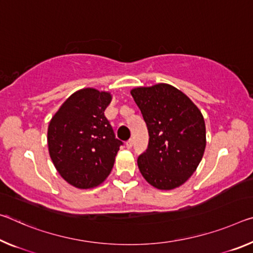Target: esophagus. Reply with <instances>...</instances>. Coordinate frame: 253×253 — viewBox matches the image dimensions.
Instances as JSON below:
<instances>
[{
	"mask_svg": "<svg viewBox=\"0 0 253 253\" xmlns=\"http://www.w3.org/2000/svg\"><path fill=\"white\" fill-rule=\"evenodd\" d=\"M131 146H133V139H129V141L126 142V147L131 148Z\"/></svg>",
	"mask_w": 253,
	"mask_h": 253,
	"instance_id": "esophagus-1",
	"label": "esophagus"
}]
</instances>
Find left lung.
<instances>
[{
  "instance_id": "left-lung-1",
  "label": "left lung",
  "mask_w": 253,
  "mask_h": 253,
  "mask_svg": "<svg viewBox=\"0 0 253 253\" xmlns=\"http://www.w3.org/2000/svg\"><path fill=\"white\" fill-rule=\"evenodd\" d=\"M130 94L150 135L147 150L137 160L142 175L160 190L182 186L197 170L205 152L203 114L182 91L168 83L134 87Z\"/></svg>"
}]
</instances>
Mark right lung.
<instances>
[{
    "mask_svg": "<svg viewBox=\"0 0 253 253\" xmlns=\"http://www.w3.org/2000/svg\"><path fill=\"white\" fill-rule=\"evenodd\" d=\"M112 95L84 87L71 94L50 119L48 151L59 175L79 189L98 187L108 178L122 142L105 117Z\"/></svg>",
    "mask_w": 253,
    "mask_h": 253,
    "instance_id": "right-lung-1",
    "label": "right lung"
}]
</instances>
